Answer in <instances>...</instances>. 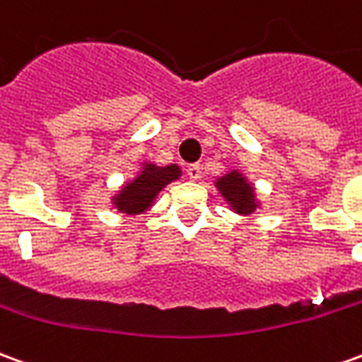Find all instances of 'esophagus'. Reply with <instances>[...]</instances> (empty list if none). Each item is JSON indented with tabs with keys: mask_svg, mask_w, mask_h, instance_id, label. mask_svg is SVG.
Returning <instances> with one entry per match:
<instances>
[{
	"mask_svg": "<svg viewBox=\"0 0 362 362\" xmlns=\"http://www.w3.org/2000/svg\"><path fill=\"white\" fill-rule=\"evenodd\" d=\"M188 178L189 180H199V178H202V166H199V164H189Z\"/></svg>",
	"mask_w": 362,
	"mask_h": 362,
	"instance_id": "34e87169",
	"label": "esophagus"
}]
</instances>
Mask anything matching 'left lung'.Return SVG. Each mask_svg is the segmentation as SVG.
Wrapping results in <instances>:
<instances>
[{"mask_svg": "<svg viewBox=\"0 0 362 362\" xmlns=\"http://www.w3.org/2000/svg\"><path fill=\"white\" fill-rule=\"evenodd\" d=\"M216 188L225 199V204L229 206V209L239 216H251L262 207L252 182L239 168H231L223 176H217Z\"/></svg>", "mask_w": 362, "mask_h": 362, "instance_id": "1", "label": "left lung"}]
</instances>
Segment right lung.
<instances>
[{"label": "right lung", "mask_w": 362, "mask_h": 362, "mask_svg": "<svg viewBox=\"0 0 362 362\" xmlns=\"http://www.w3.org/2000/svg\"><path fill=\"white\" fill-rule=\"evenodd\" d=\"M182 170L178 164L158 166L155 163H141L139 173L123 182L117 194L111 196V206L125 216H141L146 214L156 204L158 194L170 182L180 180Z\"/></svg>", "instance_id": "right-lung-1"}]
</instances>
